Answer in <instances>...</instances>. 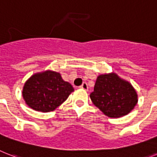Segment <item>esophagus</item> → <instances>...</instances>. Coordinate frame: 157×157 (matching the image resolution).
<instances>
[{"label": "esophagus", "mask_w": 157, "mask_h": 157, "mask_svg": "<svg viewBox=\"0 0 157 157\" xmlns=\"http://www.w3.org/2000/svg\"><path fill=\"white\" fill-rule=\"evenodd\" d=\"M80 88H81V89H82V90H88V89H89V87H88L87 83H86V82L83 83L82 85L80 86Z\"/></svg>", "instance_id": "obj_1"}]
</instances>
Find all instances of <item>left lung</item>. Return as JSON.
Wrapping results in <instances>:
<instances>
[{"mask_svg":"<svg viewBox=\"0 0 157 157\" xmlns=\"http://www.w3.org/2000/svg\"><path fill=\"white\" fill-rule=\"evenodd\" d=\"M90 97L103 114L114 118L129 114L138 102L135 88L115 72L99 75Z\"/></svg>","mask_w":157,"mask_h":157,"instance_id":"obj_1","label":"left lung"}]
</instances>
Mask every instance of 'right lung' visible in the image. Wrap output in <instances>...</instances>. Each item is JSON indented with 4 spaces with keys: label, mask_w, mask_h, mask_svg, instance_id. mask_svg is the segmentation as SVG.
<instances>
[{
    "label": "right lung",
    "mask_w": 157,
    "mask_h": 157,
    "mask_svg": "<svg viewBox=\"0 0 157 157\" xmlns=\"http://www.w3.org/2000/svg\"><path fill=\"white\" fill-rule=\"evenodd\" d=\"M73 91L72 85L63 81L59 72L46 70L34 73L25 81L22 98L29 107L46 113L55 110Z\"/></svg>",
    "instance_id": "right-lung-1"
}]
</instances>
